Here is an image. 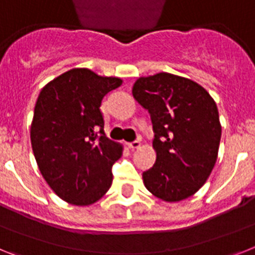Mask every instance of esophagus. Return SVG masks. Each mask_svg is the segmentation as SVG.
<instances>
[{
	"label": "esophagus",
	"mask_w": 255,
	"mask_h": 255,
	"mask_svg": "<svg viewBox=\"0 0 255 255\" xmlns=\"http://www.w3.org/2000/svg\"><path fill=\"white\" fill-rule=\"evenodd\" d=\"M128 147H129L131 150H134V149H137V147H140V141H137V140L132 141V142H129V144H128Z\"/></svg>",
	"instance_id": "34e87169"
}]
</instances>
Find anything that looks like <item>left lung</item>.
Returning a JSON list of instances; mask_svg holds the SVG:
<instances>
[{
  "instance_id": "obj_1",
  "label": "left lung",
  "mask_w": 255,
  "mask_h": 255,
  "mask_svg": "<svg viewBox=\"0 0 255 255\" xmlns=\"http://www.w3.org/2000/svg\"><path fill=\"white\" fill-rule=\"evenodd\" d=\"M134 100L149 111L157 159L144 171L146 189L168 202L185 200L210 176L222 127L218 108L204 88L189 79L160 74L140 78Z\"/></svg>"
}]
</instances>
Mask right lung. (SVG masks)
I'll return each mask as SVG.
<instances>
[{"instance_id": "obj_1", "label": "right lung", "mask_w": 255, "mask_h": 255, "mask_svg": "<svg viewBox=\"0 0 255 255\" xmlns=\"http://www.w3.org/2000/svg\"><path fill=\"white\" fill-rule=\"evenodd\" d=\"M122 85L118 78L74 68L42 88L31 126V144L46 183L66 202L95 204L113 183L122 146L104 131L102 98Z\"/></svg>"}]
</instances>
